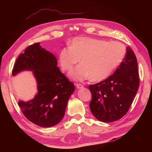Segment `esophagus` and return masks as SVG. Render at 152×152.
Returning a JSON list of instances; mask_svg holds the SVG:
<instances>
[{
    "label": "esophagus",
    "mask_w": 152,
    "mask_h": 152,
    "mask_svg": "<svg viewBox=\"0 0 152 152\" xmlns=\"http://www.w3.org/2000/svg\"><path fill=\"white\" fill-rule=\"evenodd\" d=\"M76 86L78 89H81V88H83V86L82 84H81V83H76Z\"/></svg>",
    "instance_id": "1"
}]
</instances>
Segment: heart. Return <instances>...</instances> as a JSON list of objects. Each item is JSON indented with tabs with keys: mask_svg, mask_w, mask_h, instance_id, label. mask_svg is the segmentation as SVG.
I'll list each match as a JSON object with an SVG mask.
<instances>
[{
	"mask_svg": "<svg viewBox=\"0 0 152 152\" xmlns=\"http://www.w3.org/2000/svg\"><path fill=\"white\" fill-rule=\"evenodd\" d=\"M125 53L124 45L119 42L78 37L71 41L69 47L61 50L59 62L63 70L70 71L80 59L82 63L70 73V78L78 81L90 78L101 81L121 63Z\"/></svg>",
	"mask_w": 152,
	"mask_h": 152,
	"instance_id": "obj_1",
	"label": "heart"
}]
</instances>
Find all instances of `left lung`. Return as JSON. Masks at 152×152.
I'll use <instances>...</instances> for the list:
<instances>
[{"label": "left lung", "instance_id": "8db88e82", "mask_svg": "<svg viewBox=\"0 0 152 152\" xmlns=\"http://www.w3.org/2000/svg\"><path fill=\"white\" fill-rule=\"evenodd\" d=\"M139 86L136 56L129 47L114 73L102 82L90 85L92 95L89 107L93 115L102 122L121 119L129 109Z\"/></svg>", "mask_w": 152, "mask_h": 152}]
</instances>
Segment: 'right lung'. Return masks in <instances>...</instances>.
Segmentation results:
<instances>
[{
    "label": "right lung",
    "mask_w": 152,
    "mask_h": 152,
    "mask_svg": "<svg viewBox=\"0 0 152 152\" xmlns=\"http://www.w3.org/2000/svg\"><path fill=\"white\" fill-rule=\"evenodd\" d=\"M57 65L56 57L38 42L19 55L12 70L13 76L23 70L33 71L37 82V94L31 101H20L18 104L26 118L40 127H50L59 124L75 90L74 83Z\"/></svg>",
    "instance_id": "1"
}]
</instances>
